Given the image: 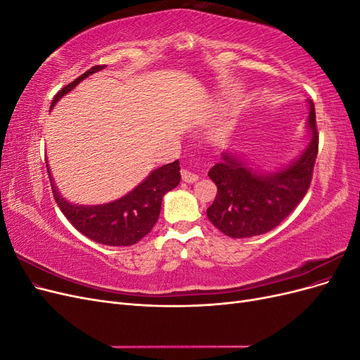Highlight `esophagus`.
<instances>
[{"label":"esophagus","instance_id":"34e87169","mask_svg":"<svg viewBox=\"0 0 360 360\" xmlns=\"http://www.w3.org/2000/svg\"><path fill=\"white\" fill-rule=\"evenodd\" d=\"M181 179H183V181H186V183H195L198 180V176L195 172L189 171V169H181Z\"/></svg>","mask_w":360,"mask_h":360}]
</instances>
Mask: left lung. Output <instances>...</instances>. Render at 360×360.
<instances>
[{"instance_id":"obj_1","label":"left lung","mask_w":360,"mask_h":360,"mask_svg":"<svg viewBox=\"0 0 360 360\" xmlns=\"http://www.w3.org/2000/svg\"><path fill=\"white\" fill-rule=\"evenodd\" d=\"M308 124L312 138L304 153L288 168L270 176L245 167L230 153L222 155V160L209 171L217 193L207 209V217L217 230L234 238L259 236L274 230L296 209L311 186L319 155V130L312 101Z\"/></svg>"}]
</instances>
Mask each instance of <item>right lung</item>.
I'll return each mask as SVG.
<instances>
[{
    "label": "right lung",
    "instance_id": "obj_1",
    "mask_svg": "<svg viewBox=\"0 0 360 360\" xmlns=\"http://www.w3.org/2000/svg\"><path fill=\"white\" fill-rule=\"evenodd\" d=\"M103 68L105 66H93L90 70L82 73L79 78L63 86L53 97L51 110L64 94L73 90L84 78L97 70H102ZM179 183L180 165L179 160H174L155 169L126 197L105 205L85 207L73 205L61 198L51 180L53 198H56L63 214L68 217V221L91 240L108 246L135 245L153 230L159 219L163 195L176 188Z\"/></svg>",
    "mask_w": 360,
    "mask_h": 360
}]
</instances>
